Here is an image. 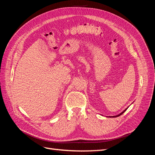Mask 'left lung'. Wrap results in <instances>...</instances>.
<instances>
[{
	"label": "left lung",
	"instance_id": "8db88e82",
	"mask_svg": "<svg viewBox=\"0 0 155 155\" xmlns=\"http://www.w3.org/2000/svg\"><path fill=\"white\" fill-rule=\"evenodd\" d=\"M127 109H128V107H127V109H125V110H124V111H122V112H121V113H120L119 114H118V115H116V116H109V117H110V118H111V117H112V118H116V117H118L119 116H120V115H121V114H122L123 113H124V112H125L126 111V110H127Z\"/></svg>",
	"mask_w": 155,
	"mask_h": 155
}]
</instances>
